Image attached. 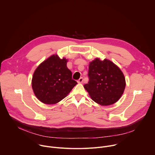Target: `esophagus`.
Instances as JSON below:
<instances>
[{
	"label": "esophagus",
	"instance_id": "obj_1",
	"mask_svg": "<svg viewBox=\"0 0 155 155\" xmlns=\"http://www.w3.org/2000/svg\"><path fill=\"white\" fill-rule=\"evenodd\" d=\"M83 78L82 77H80V78L78 80L77 82H78V83H82V82H83Z\"/></svg>",
	"mask_w": 155,
	"mask_h": 155
}]
</instances>
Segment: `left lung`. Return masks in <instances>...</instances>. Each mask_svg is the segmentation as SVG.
Masks as SVG:
<instances>
[{
    "mask_svg": "<svg viewBox=\"0 0 155 155\" xmlns=\"http://www.w3.org/2000/svg\"><path fill=\"white\" fill-rule=\"evenodd\" d=\"M89 81L84 85L91 98L97 104L106 106L117 102L126 87L123 73L113 62L97 58L89 64Z\"/></svg>",
    "mask_w": 155,
    "mask_h": 155,
    "instance_id": "obj_1",
    "label": "left lung"
}]
</instances>
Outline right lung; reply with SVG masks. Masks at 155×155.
<instances>
[{"instance_id": "1", "label": "right lung", "mask_w": 155, "mask_h": 155, "mask_svg": "<svg viewBox=\"0 0 155 155\" xmlns=\"http://www.w3.org/2000/svg\"><path fill=\"white\" fill-rule=\"evenodd\" d=\"M68 59L53 54L42 62L34 72L32 87L37 98L43 104H55L77 84L67 67Z\"/></svg>"}]
</instances>
